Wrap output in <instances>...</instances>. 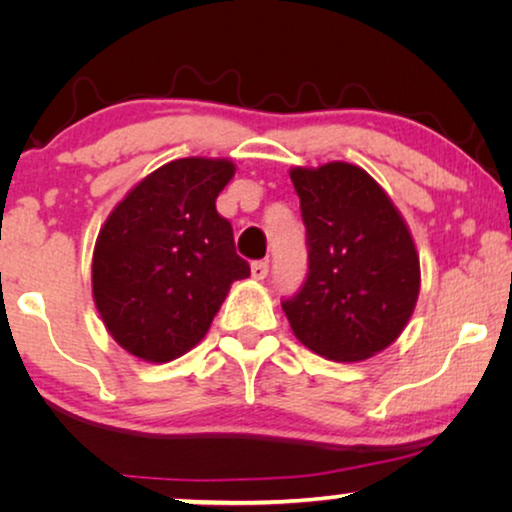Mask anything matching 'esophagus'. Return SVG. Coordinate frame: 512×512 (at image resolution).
<instances>
[{
    "mask_svg": "<svg viewBox=\"0 0 512 512\" xmlns=\"http://www.w3.org/2000/svg\"><path fill=\"white\" fill-rule=\"evenodd\" d=\"M268 261H254L251 263V277L254 279H265L268 277Z\"/></svg>",
    "mask_w": 512,
    "mask_h": 512,
    "instance_id": "1",
    "label": "esophagus"
}]
</instances>
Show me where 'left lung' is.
<instances>
[{
  "instance_id": "1",
  "label": "left lung",
  "mask_w": 512,
  "mask_h": 512,
  "mask_svg": "<svg viewBox=\"0 0 512 512\" xmlns=\"http://www.w3.org/2000/svg\"><path fill=\"white\" fill-rule=\"evenodd\" d=\"M310 270L284 300L291 331L314 354L352 363L403 333L419 296V256L408 223L359 165L293 167Z\"/></svg>"
}]
</instances>
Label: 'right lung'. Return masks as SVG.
I'll list each match as a JSON object with an SVG mask.
<instances>
[{
    "label": "right lung",
    "mask_w": 512,
    "mask_h": 512,
    "mask_svg": "<svg viewBox=\"0 0 512 512\" xmlns=\"http://www.w3.org/2000/svg\"><path fill=\"white\" fill-rule=\"evenodd\" d=\"M226 158H179L114 207L93 251V300L118 345L167 363L205 338L235 279L249 277L216 198Z\"/></svg>",
    "instance_id": "right-lung-1"
}]
</instances>
